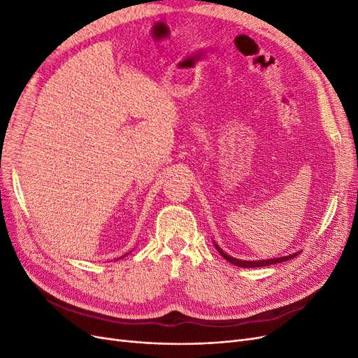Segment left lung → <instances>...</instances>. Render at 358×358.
Returning <instances> with one entry per match:
<instances>
[{
	"label": "left lung",
	"instance_id": "left-lung-1",
	"mask_svg": "<svg viewBox=\"0 0 358 358\" xmlns=\"http://www.w3.org/2000/svg\"><path fill=\"white\" fill-rule=\"evenodd\" d=\"M215 248L218 249V252L227 259V262H230L231 264L237 266V267H263V266H270V264H276V263H282V262H287V259H291L294 258L297 254H292V255H288V257H280V258H270V259H262V262H243V259H237V258H233L230 255H227L222 249L213 243Z\"/></svg>",
	"mask_w": 358,
	"mask_h": 358
}]
</instances>
